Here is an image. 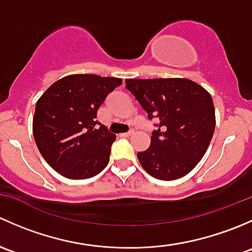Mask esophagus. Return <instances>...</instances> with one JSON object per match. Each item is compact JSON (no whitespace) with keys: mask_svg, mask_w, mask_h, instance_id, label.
<instances>
[{"mask_svg":"<svg viewBox=\"0 0 252 252\" xmlns=\"http://www.w3.org/2000/svg\"><path fill=\"white\" fill-rule=\"evenodd\" d=\"M134 134V130H130V131H128V133H124V134H122V136H126V138H129V136H131Z\"/></svg>","mask_w":252,"mask_h":252,"instance_id":"34e87169","label":"esophagus"}]
</instances>
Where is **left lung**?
Returning a JSON list of instances; mask_svg holds the SVG:
<instances>
[{"instance_id": "8db88e82", "label": "left lung", "mask_w": 252, "mask_h": 252, "mask_svg": "<svg viewBox=\"0 0 252 252\" xmlns=\"http://www.w3.org/2000/svg\"><path fill=\"white\" fill-rule=\"evenodd\" d=\"M149 119L158 122L150 147L139 152L142 168L159 180H175L196 167L215 133L210 93L185 78L126 79Z\"/></svg>"}]
</instances>
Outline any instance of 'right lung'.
Instances as JSON below:
<instances>
[{
  "instance_id": "add662e5",
  "label": "right lung",
  "mask_w": 252,
  "mask_h": 252,
  "mask_svg": "<svg viewBox=\"0 0 252 252\" xmlns=\"http://www.w3.org/2000/svg\"><path fill=\"white\" fill-rule=\"evenodd\" d=\"M121 78L70 74L55 81L37 100L32 134L45 161L68 179H88L110 161L116 135L96 121L106 96Z\"/></svg>"
}]
</instances>
